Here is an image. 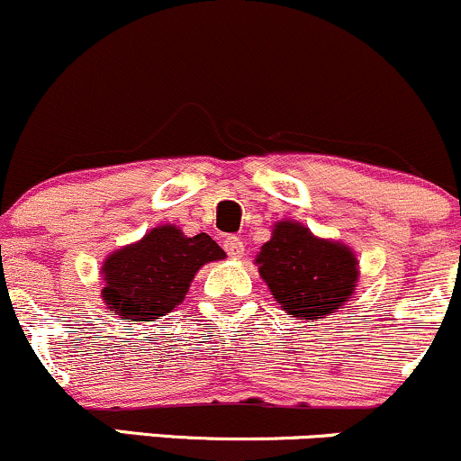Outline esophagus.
Masks as SVG:
<instances>
[{
    "mask_svg": "<svg viewBox=\"0 0 461 461\" xmlns=\"http://www.w3.org/2000/svg\"><path fill=\"white\" fill-rule=\"evenodd\" d=\"M222 247H225L227 256L231 258H240L245 254V245H242V240L236 239V236H227V239L222 240Z\"/></svg>",
    "mask_w": 461,
    "mask_h": 461,
    "instance_id": "34e87169",
    "label": "esophagus"
}]
</instances>
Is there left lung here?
Instances as JSON below:
<instances>
[{"label":"left lung","instance_id":"8db88e82","mask_svg":"<svg viewBox=\"0 0 461 461\" xmlns=\"http://www.w3.org/2000/svg\"><path fill=\"white\" fill-rule=\"evenodd\" d=\"M256 262L277 304L300 320H321L346 304L358 277L348 247L315 239L293 221L277 222Z\"/></svg>","mask_w":461,"mask_h":461}]
</instances>
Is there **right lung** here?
<instances>
[{"mask_svg":"<svg viewBox=\"0 0 461 461\" xmlns=\"http://www.w3.org/2000/svg\"><path fill=\"white\" fill-rule=\"evenodd\" d=\"M225 251L207 234L188 239L175 225L155 227L107 258L103 297L124 320L153 321L184 302L194 273Z\"/></svg>","mask_w":461,"mask_h":461,"instance_id":"right-lung-1","label":"right lung"}]
</instances>
